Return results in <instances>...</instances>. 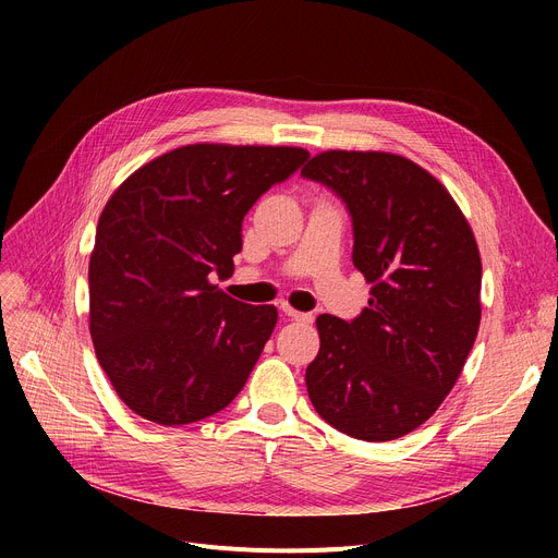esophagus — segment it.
I'll return each mask as SVG.
<instances>
[{
  "instance_id": "1",
  "label": "esophagus",
  "mask_w": 558,
  "mask_h": 558,
  "mask_svg": "<svg viewBox=\"0 0 558 558\" xmlns=\"http://www.w3.org/2000/svg\"><path fill=\"white\" fill-rule=\"evenodd\" d=\"M280 310H282V314H284L287 318H291V320H303V324H310V320H312V314H303V312L294 310V307L287 305V303H282Z\"/></svg>"
}]
</instances>
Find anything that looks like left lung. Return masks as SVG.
Masks as SVG:
<instances>
[{
	"instance_id": "left-lung-1",
	"label": "left lung",
	"mask_w": 558,
	"mask_h": 558,
	"mask_svg": "<svg viewBox=\"0 0 558 558\" xmlns=\"http://www.w3.org/2000/svg\"><path fill=\"white\" fill-rule=\"evenodd\" d=\"M353 219V264L371 284L348 324L316 318L307 366L318 416L360 441H393L423 425L452 391L482 318V259L450 192L409 158L324 151L301 171Z\"/></svg>"
}]
</instances>
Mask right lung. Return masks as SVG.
Instances as JSON below:
<instances>
[{"instance_id":"right-lung-1","label":"right lung","mask_w":558,"mask_h":558,"mask_svg":"<svg viewBox=\"0 0 558 558\" xmlns=\"http://www.w3.org/2000/svg\"><path fill=\"white\" fill-rule=\"evenodd\" d=\"M310 154L299 146L187 144L114 190L90 255V335L122 402L158 425L208 418L238 396L278 310L230 299L242 221Z\"/></svg>"}]
</instances>
